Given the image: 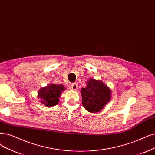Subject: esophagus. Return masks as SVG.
Returning <instances> with one entry per match:
<instances>
[{"instance_id": "1", "label": "esophagus", "mask_w": 155, "mask_h": 155, "mask_svg": "<svg viewBox=\"0 0 155 155\" xmlns=\"http://www.w3.org/2000/svg\"><path fill=\"white\" fill-rule=\"evenodd\" d=\"M70 88L72 90H75V91L78 90V84H76V83L71 84L70 85Z\"/></svg>"}]
</instances>
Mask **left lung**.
Instances as JSON below:
<instances>
[{
    "mask_svg": "<svg viewBox=\"0 0 155 155\" xmlns=\"http://www.w3.org/2000/svg\"><path fill=\"white\" fill-rule=\"evenodd\" d=\"M82 103L85 110L89 112H98L110 101L111 89L99 80L90 78L86 87L82 88Z\"/></svg>",
    "mask_w": 155,
    "mask_h": 155,
    "instance_id": "8db88e82",
    "label": "left lung"
}]
</instances>
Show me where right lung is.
I'll return each mask as SVG.
<instances>
[{"instance_id":"1","label":"right lung","mask_w":155,"mask_h":155,"mask_svg":"<svg viewBox=\"0 0 155 155\" xmlns=\"http://www.w3.org/2000/svg\"><path fill=\"white\" fill-rule=\"evenodd\" d=\"M65 89L62 84H50L38 91V98L40 100V102L47 107H54L59 104L62 92Z\"/></svg>"}]
</instances>
